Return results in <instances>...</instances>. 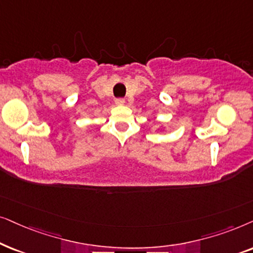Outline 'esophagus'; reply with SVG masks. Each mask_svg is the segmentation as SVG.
I'll return each mask as SVG.
<instances>
[{
    "mask_svg": "<svg viewBox=\"0 0 253 253\" xmlns=\"http://www.w3.org/2000/svg\"><path fill=\"white\" fill-rule=\"evenodd\" d=\"M114 102H116L117 105H123V104L125 103V99L124 98H116Z\"/></svg>",
    "mask_w": 253,
    "mask_h": 253,
    "instance_id": "esophagus-1",
    "label": "esophagus"
}]
</instances>
